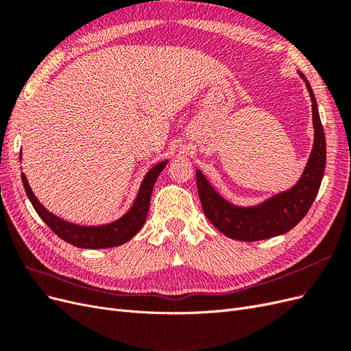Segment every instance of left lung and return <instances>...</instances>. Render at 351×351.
I'll return each instance as SVG.
<instances>
[{
    "mask_svg": "<svg viewBox=\"0 0 351 351\" xmlns=\"http://www.w3.org/2000/svg\"><path fill=\"white\" fill-rule=\"evenodd\" d=\"M311 93L315 142L306 169L289 192L271 197L265 204L253 208H239L222 199L206 182L199 169L196 171L197 193L205 215L222 234L240 241H258L271 239L294 228L311 209L319 192L326 164V143L324 127L317 112V105L309 82L300 73Z\"/></svg>",
    "mask_w": 351,
    "mask_h": 351,
    "instance_id": "1",
    "label": "left lung"
}]
</instances>
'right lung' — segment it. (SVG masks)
I'll return each instance as SVG.
<instances>
[{
	"label": "right lung",
	"mask_w": 351,
	"mask_h": 351,
	"mask_svg": "<svg viewBox=\"0 0 351 351\" xmlns=\"http://www.w3.org/2000/svg\"><path fill=\"white\" fill-rule=\"evenodd\" d=\"M165 165H167V161L159 162L146 174L143 183L141 186L139 195H137L133 206L123 218H120L115 222H111V224L101 226V227L74 226V224H70V222L57 218L56 215H52L51 212H48L39 204L34 192H32L25 174H22V182L26 190V195L32 202V205H34L35 210L38 212V215L61 240H64L73 244V246L82 247V249H105V247L120 246V244L129 241L134 234L139 232V230L142 228V226L146 221L147 210H149L154 184L156 182L159 173L162 171V168Z\"/></svg>",
	"instance_id": "obj_1"
}]
</instances>
